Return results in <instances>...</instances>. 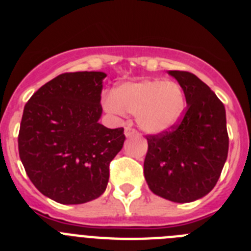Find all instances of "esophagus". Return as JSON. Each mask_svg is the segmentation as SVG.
Masks as SVG:
<instances>
[{"label":"esophagus","instance_id":"34e87169","mask_svg":"<svg viewBox=\"0 0 251 251\" xmlns=\"http://www.w3.org/2000/svg\"><path fill=\"white\" fill-rule=\"evenodd\" d=\"M124 134H126V137H134L138 136V132H137L136 129H132V128L127 127L126 130H124Z\"/></svg>","mask_w":251,"mask_h":251}]
</instances>
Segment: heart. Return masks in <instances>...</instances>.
Wrapping results in <instances>:
<instances>
[{"label": "heart", "instance_id": "1", "mask_svg": "<svg viewBox=\"0 0 251 251\" xmlns=\"http://www.w3.org/2000/svg\"><path fill=\"white\" fill-rule=\"evenodd\" d=\"M103 106L110 114H134L142 130L158 134L178 123L185 112L186 95L177 81L146 79L118 85L104 98Z\"/></svg>", "mask_w": 251, "mask_h": 251}]
</instances>
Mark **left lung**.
<instances>
[{"label": "left lung", "instance_id": "obj_1", "mask_svg": "<svg viewBox=\"0 0 251 251\" xmlns=\"http://www.w3.org/2000/svg\"><path fill=\"white\" fill-rule=\"evenodd\" d=\"M168 74L183 88L187 106L179 124L147 137L145 177L153 194L192 202L215 187L227 158L225 106L196 75L179 70Z\"/></svg>", "mask_w": 251, "mask_h": 251}]
</instances>
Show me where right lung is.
Instances as JSON below:
<instances>
[{
	"label": "right lung",
	"instance_id": "add662e5",
	"mask_svg": "<svg viewBox=\"0 0 251 251\" xmlns=\"http://www.w3.org/2000/svg\"><path fill=\"white\" fill-rule=\"evenodd\" d=\"M101 72L65 73L26 103L19 153L31 182L64 205L98 199L109 179V163L124 143V129H109L101 117Z\"/></svg>",
	"mask_w": 251,
	"mask_h": 251
}]
</instances>
